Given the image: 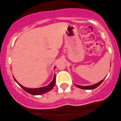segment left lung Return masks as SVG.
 Masks as SVG:
<instances>
[{"instance_id": "obj_1", "label": "left lung", "mask_w": 121, "mask_h": 121, "mask_svg": "<svg viewBox=\"0 0 121 121\" xmlns=\"http://www.w3.org/2000/svg\"><path fill=\"white\" fill-rule=\"evenodd\" d=\"M104 80H101V81H99V82L97 83V84H94V85H89V86H81V85H78L77 84H75V85L77 87H79V88H81V89H93L96 88L97 87H98V86L100 85L101 83L102 82L104 81Z\"/></svg>"}]
</instances>
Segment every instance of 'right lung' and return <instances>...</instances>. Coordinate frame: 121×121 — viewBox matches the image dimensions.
Here are the masks:
<instances>
[{
  "label": "right lung",
  "mask_w": 121,
  "mask_h": 121,
  "mask_svg": "<svg viewBox=\"0 0 121 121\" xmlns=\"http://www.w3.org/2000/svg\"><path fill=\"white\" fill-rule=\"evenodd\" d=\"M13 78H14V80L16 82V83L18 84L20 86L23 88V89L25 91H27V93H30L32 95H40V94H43L44 93H45L48 92L50 91L52 89L53 87H54L55 85V82H56V76L55 74L54 75V78L53 80H52V82L49 85H48L47 86H45L44 87H39V88H27V87H24L20 85L19 83H18V82L16 81V80L14 78V77L13 76Z\"/></svg>",
  "instance_id": "right-lung-1"
}]
</instances>
